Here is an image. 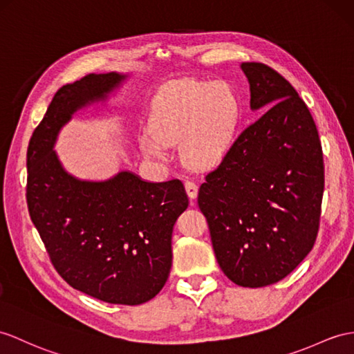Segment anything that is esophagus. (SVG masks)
Masks as SVG:
<instances>
[{
  "mask_svg": "<svg viewBox=\"0 0 354 354\" xmlns=\"http://www.w3.org/2000/svg\"><path fill=\"white\" fill-rule=\"evenodd\" d=\"M185 189H186L187 196L191 198V200H195L196 195H198V185L194 182V180H186Z\"/></svg>",
  "mask_w": 354,
  "mask_h": 354,
  "instance_id": "34e87169",
  "label": "esophagus"
}]
</instances>
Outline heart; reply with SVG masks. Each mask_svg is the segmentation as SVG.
Instances as JSON below:
<instances>
[{
  "label": "heart",
  "mask_w": 354,
  "mask_h": 354,
  "mask_svg": "<svg viewBox=\"0 0 354 354\" xmlns=\"http://www.w3.org/2000/svg\"><path fill=\"white\" fill-rule=\"evenodd\" d=\"M240 103L227 84L178 81L153 100L150 132L141 138L149 156H167L165 145H180L189 167L207 168L219 163L236 141Z\"/></svg>",
  "instance_id": "1"
}]
</instances>
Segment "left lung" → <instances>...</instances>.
I'll return each mask as SVG.
<instances>
[{"label":"left lung","mask_w":354,"mask_h":354,"mask_svg":"<svg viewBox=\"0 0 354 354\" xmlns=\"http://www.w3.org/2000/svg\"><path fill=\"white\" fill-rule=\"evenodd\" d=\"M251 108H267L205 176L198 205L222 272L258 288L290 274L311 252L324 191L322 141L295 87L274 68L243 63Z\"/></svg>","instance_id":"1"}]
</instances>
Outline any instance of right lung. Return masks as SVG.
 Wrapping results in <instances>:
<instances>
[{
  "label": "right lung",
  "instance_id": "add662e5",
  "mask_svg": "<svg viewBox=\"0 0 354 354\" xmlns=\"http://www.w3.org/2000/svg\"><path fill=\"white\" fill-rule=\"evenodd\" d=\"M123 80L114 72L91 73L55 93L28 144L27 204L68 286L108 304L141 305L168 279L172 228L189 205L183 183H149L129 171L106 182H81L53 150L73 112L106 97Z\"/></svg>",
  "mask_w": 354,
  "mask_h": 354
}]
</instances>
